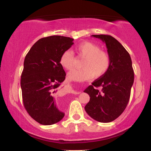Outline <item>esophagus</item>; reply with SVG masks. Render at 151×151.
<instances>
[{"label":"esophagus","instance_id":"34e87169","mask_svg":"<svg viewBox=\"0 0 151 151\" xmlns=\"http://www.w3.org/2000/svg\"><path fill=\"white\" fill-rule=\"evenodd\" d=\"M76 94H80V92H75Z\"/></svg>","mask_w":151,"mask_h":151}]
</instances>
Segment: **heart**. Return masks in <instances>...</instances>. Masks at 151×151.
Masks as SVG:
<instances>
[{
  "label": "heart",
  "mask_w": 151,
  "mask_h": 151,
  "mask_svg": "<svg viewBox=\"0 0 151 151\" xmlns=\"http://www.w3.org/2000/svg\"><path fill=\"white\" fill-rule=\"evenodd\" d=\"M79 58L83 60L82 69H73L68 74V80L82 82L92 78H98L105 75L111 65L110 55L101 50L100 46L91 42H82L75 47ZM60 65L67 70L72 69L76 63V58L70 50L62 53L59 59Z\"/></svg>",
  "instance_id": "b5f03b06"
}]
</instances>
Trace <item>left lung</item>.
Instances as JSON below:
<instances>
[{
	"label": "left lung",
	"instance_id": "obj_1",
	"mask_svg": "<svg viewBox=\"0 0 151 151\" xmlns=\"http://www.w3.org/2000/svg\"><path fill=\"white\" fill-rule=\"evenodd\" d=\"M105 42L111 65L105 75L86 89L90 101L85 106L92 119L102 123L114 121L128 104L134 73L130 55L122 44L110 35H92ZM101 87L99 91L98 87Z\"/></svg>",
	"mask_w": 151,
	"mask_h": 151
}]
</instances>
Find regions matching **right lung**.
<instances>
[{"instance_id":"right-lung-1","label":"right lung","mask_w":151,"mask_h":151,"mask_svg":"<svg viewBox=\"0 0 151 151\" xmlns=\"http://www.w3.org/2000/svg\"><path fill=\"white\" fill-rule=\"evenodd\" d=\"M73 40L61 36L42 38L25 57L21 76L23 103L32 118L42 125L56 124L65 115L57 106V100L62 94L61 84L66 76L59 59L73 45Z\"/></svg>"}]
</instances>
